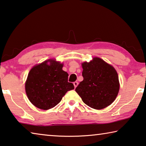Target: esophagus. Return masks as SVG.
I'll use <instances>...</instances> for the list:
<instances>
[{
  "label": "esophagus",
  "mask_w": 146,
  "mask_h": 146,
  "mask_svg": "<svg viewBox=\"0 0 146 146\" xmlns=\"http://www.w3.org/2000/svg\"><path fill=\"white\" fill-rule=\"evenodd\" d=\"M73 84H74V87L76 88L78 85V83L77 82H75L73 83Z\"/></svg>",
  "instance_id": "34e87169"
}]
</instances>
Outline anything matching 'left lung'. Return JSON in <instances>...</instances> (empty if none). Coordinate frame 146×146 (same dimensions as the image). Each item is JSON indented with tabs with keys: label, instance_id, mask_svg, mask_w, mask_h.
<instances>
[{
	"label": "left lung",
	"instance_id": "8db88e82",
	"mask_svg": "<svg viewBox=\"0 0 146 146\" xmlns=\"http://www.w3.org/2000/svg\"><path fill=\"white\" fill-rule=\"evenodd\" d=\"M82 66L83 80L76 88V92L92 109L100 110L110 106L120 90L116 69L98 57L83 62Z\"/></svg>",
	"mask_w": 146,
	"mask_h": 146
}]
</instances>
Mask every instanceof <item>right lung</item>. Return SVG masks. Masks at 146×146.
<instances>
[{
  "mask_svg": "<svg viewBox=\"0 0 146 146\" xmlns=\"http://www.w3.org/2000/svg\"><path fill=\"white\" fill-rule=\"evenodd\" d=\"M63 67V63L49 59L31 68L25 82V90L35 107L42 110L53 108L66 92L74 89L72 83L68 82V74Z\"/></svg>",
  "mask_w": 146,
  "mask_h": 146,
  "instance_id": "right-lung-1",
  "label": "right lung"
}]
</instances>
